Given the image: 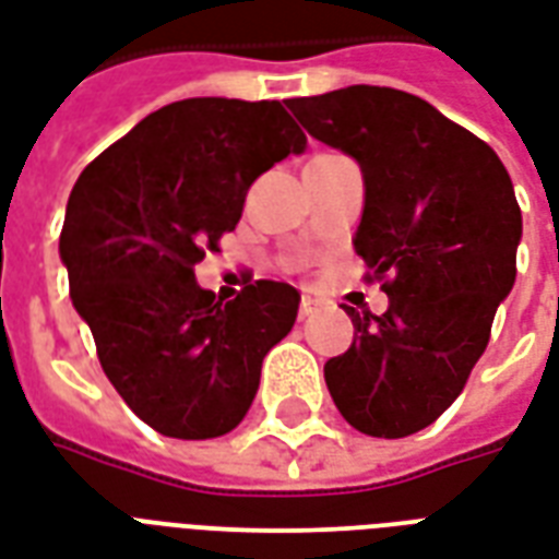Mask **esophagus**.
<instances>
[{
	"mask_svg": "<svg viewBox=\"0 0 559 559\" xmlns=\"http://www.w3.org/2000/svg\"><path fill=\"white\" fill-rule=\"evenodd\" d=\"M314 309H318V304H314L312 297H300V309H297V314L300 318H309V314H314Z\"/></svg>",
	"mask_w": 559,
	"mask_h": 559,
	"instance_id": "34e87169",
	"label": "esophagus"
}]
</instances>
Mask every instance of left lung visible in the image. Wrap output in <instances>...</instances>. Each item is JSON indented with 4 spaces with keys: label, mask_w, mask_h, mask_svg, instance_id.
I'll list each match as a JSON object with an SVG mask.
<instances>
[{
    "label": "left lung",
    "mask_w": 559,
    "mask_h": 559,
    "mask_svg": "<svg viewBox=\"0 0 559 559\" xmlns=\"http://www.w3.org/2000/svg\"><path fill=\"white\" fill-rule=\"evenodd\" d=\"M288 108L362 167L354 247L389 295L383 314L344 306L354 344L324 365L326 389L359 433L404 439L460 397L513 288V182L492 146L406 91L350 85Z\"/></svg>",
    "instance_id": "left-lung-1"
}]
</instances>
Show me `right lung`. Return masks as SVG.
I'll return each mask as SVG.
<instances>
[{
  "instance_id": "add662e5",
  "label": "right lung",
  "mask_w": 559,
  "mask_h": 559,
  "mask_svg": "<svg viewBox=\"0 0 559 559\" xmlns=\"http://www.w3.org/2000/svg\"><path fill=\"white\" fill-rule=\"evenodd\" d=\"M306 135L276 99L197 96L158 108L82 170L61 259L75 312L129 409L170 439H215L253 404L264 354L300 295L255 280L221 304L194 264L241 221L250 185Z\"/></svg>"
}]
</instances>
